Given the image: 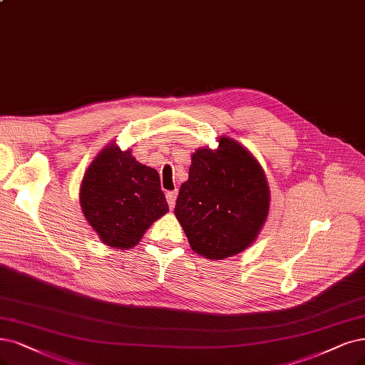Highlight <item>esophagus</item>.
<instances>
[{
  "label": "esophagus",
  "mask_w": 365,
  "mask_h": 365,
  "mask_svg": "<svg viewBox=\"0 0 365 365\" xmlns=\"http://www.w3.org/2000/svg\"><path fill=\"white\" fill-rule=\"evenodd\" d=\"M175 200H178V191L167 192V201H168L170 209H173L175 206Z\"/></svg>",
  "instance_id": "1"
}]
</instances>
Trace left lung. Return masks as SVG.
I'll return each instance as SVG.
<instances>
[{
	"label": "left lung",
	"mask_w": 365,
	"mask_h": 365,
	"mask_svg": "<svg viewBox=\"0 0 365 365\" xmlns=\"http://www.w3.org/2000/svg\"><path fill=\"white\" fill-rule=\"evenodd\" d=\"M174 215L191 248L224 260L254 244L267 220L271 191L263 167L247 147L221 135L218 147L197 148Z\"/></svg>",
	"instance_id": "1"
}]
</instances>
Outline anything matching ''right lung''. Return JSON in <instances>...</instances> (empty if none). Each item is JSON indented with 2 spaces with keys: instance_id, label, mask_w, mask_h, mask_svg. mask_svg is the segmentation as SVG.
<instances>
[{
  "instance_id": "obj_1",
  "label": "right lung",
  "mask_w": 365,
  "mask_h": 365,
  "mask_svg": "<svg viewBox=\"0 0 365 365\" xmlns=\"http://www.w3.org/2000/svg\"><path fill=\"white\" fill-rule=\"evenodd\" d=\"M79 205L102 244L129 250L168 212L159 174L121 150L115 141L91 160L79 185Z\"/></svg>"
}]
</instances>
